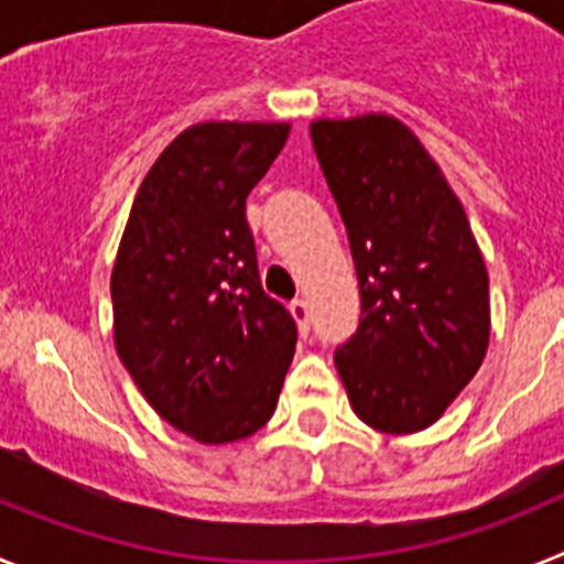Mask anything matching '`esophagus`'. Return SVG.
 Returning <instances> with one entry per match:
<instances>
[{
    "mask_svg": "<svg viewBox=\"0 0 564 564\" xmlns=\"http://www.w3.org/2000/svg\"><path fill=\"white\" fill-rule=\"evenodd\" d=\"M291 316L296 318V325H299V330L302 333H307V327H311V313H307V302L305 299H293L291 302Z\"/></svg>",
    "mask_w": 564,
    "mask_h": 564,
    "instance_id": "34e87169",
    "label": "esophagus"
}]
</instances>
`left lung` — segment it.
<instances>
[{
    "label": "left lung",
    "mask_w": 564,
    "mask_h": 564,
    "mask_svg": "<svg viewBox=\"0 0 564 564\" xmlns=\"http://www.w3.org/2000/svg\"><path fill=\"white\" fill-rule=\"evenodd\" d=\"M311 138L361 293L356 333L333 361L364 423L421 432L486 356V262L441 166L392 115L322 118Z\"/></svg>",
    "instance_id": "8db88e82"
}]
</instances>
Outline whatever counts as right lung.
<instances>
[{
	"mask_svg": "<svg viewBox=\"0 0 564 564\" xmlns=\"http://www.w3.org/2000/svg\"><path fill=\"white\" fill-rule=\"evenodd\" d=\"M288 123L208 121L163 149L112 268L115 350L152 410L200 443L271 421L296 322L259 282L246 200Z\"/></svg>",
	"mask_w": 564,
	"mask_h": 564,
	"instance_id": "obj_1",
	"label": "right lung"
}]
</instances>
